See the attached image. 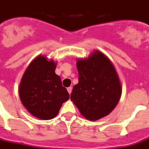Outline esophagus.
Wrapping results in <instances>:
<instances>
[{"instance_id":"34e87169","label":"esophagus","mask_w":149,"mask_h":149,"mask_svg":"<svg viewBox=\"0 0 149 149\" xmlns=\"http://www.w3.org/2000/svg\"><path fill=\"white\" fill-rule=\"evenodd\" d=\"M68 92L69 94H71V92H72V88H71V87L68 88Z\"/></svg>"}]
</instances>
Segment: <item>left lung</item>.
<instances>
[{
    "mask_svg": "<svg viewBox=\"0 0 149 149\" xmlns=\"http://www.w3.org/2000/svg\"><path fill=\"white\" fill-rule=\"evenodd\" d=\"M76 65L79 77L71 94V101L88 120L107 116L116 107L122 93L114 65L99 50L88 57L77 59Z\"/></svg>",
    "mask_w": 149,
    "mask_h": 149,
    "instance_id": "left-lung-1",
    "label": "left lung"
}]
</instances>
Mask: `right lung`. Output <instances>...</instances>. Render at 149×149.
Wrapping results in <instances>:
<instances>
[{"label": "right lung", "instance_id": "obj_1", "mask_svg": "<svg viewBox=\"0 0 149 149\" xmlns=\"http://www.w3.org/2000/svg\"><path fill=\"white\" fill-rule=\"evenodd\" d=\"M56 63L39 55L23 74L18 88L21 102L29 113L41 120H51L57 115L69 94L56 74Z\"/></svg>", "mask_w": 149, "mask_h": 149}]
</instances>
